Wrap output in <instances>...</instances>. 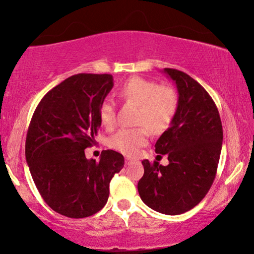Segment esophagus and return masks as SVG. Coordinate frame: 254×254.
Instances as JSON below:
<instances>
[{
  "label": "esophagus",
  "mask_w": 254,
  "mask_h": 254,
  "mask_svg": "<svg viewBox=\"0 0 254 254\" xmlns=\"http://www.w3.org/2000/svg\"><path fill=\"white\" fill-rule=\"evenodd\" d=\"M134 161L131 158H128V157H126V164H130V163H133Z\"/></svg>",
  "instance_id": "34e87169"
}]
</instances>
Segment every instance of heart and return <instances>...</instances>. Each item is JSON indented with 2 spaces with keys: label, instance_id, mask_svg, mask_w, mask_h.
<instances>
[{
  "label": "heart",
  "instance_id": "obj_1",
  "mask_svg": "<svg viewBox=\"0 0 254 254\" xmlns=\"http://www.w3.org/2000/svg\"><path fill=\"white\" fill-rule=\"evenodd\" d=\"M119 96L125 102L138 106L136 123L142 126L118 130L111 136L109 144L125 155L133 156L147 144L148 127L155 134L168 129L176 116L178 96L170 86L159 85L157 82L140 76H134L121 85ZM99 119L103 126L109 129L116 126L117 110L113 99L105 98L100 104Z\"/></svg>",
  "mask_w": 254,
  "mask_h": 254
}]
</instances>
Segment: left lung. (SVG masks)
I'll use <instances>...</instances> for the list:
<instances>
[{
	"mask_svg": "<svg viewBox=\"0 0 254 254\" xmlns=\"http://www.w3.org/2000/svg\"><path fill=\"white\" fill-rule=\"evenodd\" d=\"M164 72L178 90V107L155 151L168 156L169 164L144 159L137 190L151 209L179 215L195 207L213 185L223 129L214 100L195 79L177 69L165 68Z\"/></svg>",
	"mask_w": 254,
	"mask_h": 254,
	"instance_id": "obj_1",
	"label": "left lung"
}]
</instances>
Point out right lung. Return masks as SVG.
Instances as JSON below:
<instances>
[{"mask_svg":"<svg viewBox=\"0 0 254 254\" xmlns=\"http://www.w3.org/2000/svg\"><path fill=\"white\" fill-rule=\"evenodd\" d=\"M113 88L110 74L70 76L38 104L25 142L31 176L45 202L71 218L105 206L110 182L124 168V156L104 150L99 162L86 159L100 128L99 106Z\"/></svg>","mask_w":254,"mask_h":254,"instance_id":"add662e5","label":"right lung"}]
</instances>
